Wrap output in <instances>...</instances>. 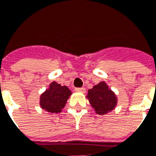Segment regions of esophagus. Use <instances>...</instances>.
Listing matches in <instances>:
<instances>
[{
	"mask_svg": "<svg viewBox=\"0 0 156 156\" xmlns=\"http://www.w3.org/2000/svg\"><path fill=\"white\" fill-rule=\"evenodd\" d=\"M75 90H76V92H78V93H83V94L85 93V89L84 88H76Z\"/></svg>",
	"mask_w": 156,
	"mask_h": 156,
	"instance_id": "obj_1",
	"label": "esophagus"
}]
</instances>
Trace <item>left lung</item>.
<instances>
[{
    "label": "left lung",
    "instance_id": "obj_1",
    "mask_svg": "<svg viewBox=\"0 0 156 156\" xmlns=\"http://www.w3.org/2000/svg\"><path fill=\"white\" fill-rule=\"evenodd\" d=\"M86 98L98 115H105L112 112L118 102L116 94L105 81L100 82L89 89Z\"/></svg>",
    "mask_w": 156,
    "mask_h": 156
}]
</instances>
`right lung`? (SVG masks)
I'll use <instances>...</instances> for the list:
<instances>
[{"label": "right lung", "instance_id": "add662e5", "mask_svg": "<svg viewBox=\"0 0 156 156\" xmlns=\"http://www.w3.org/2000/svg\"><path fill=\"white\" fill-rule=\"evenodd\" d=\"M72 94V92L68 87L62 86L60 84L53 81L41 95L40 106L49 113H60Z\"/></svg>", "mask_w": 156, "mask_h": 156}]
</instances>
